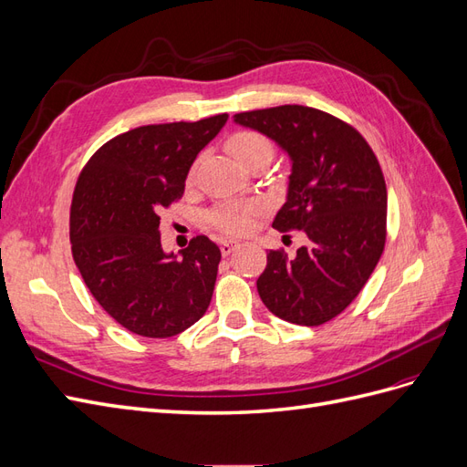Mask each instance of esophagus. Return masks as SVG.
I'll return each mask as SVG.
<instances>
[{
  "mask_svg": "<svg viewBox=\"0 0 467 467\" xmlns=\"http://www.w3.org/2000/svg\"><path fill=\"white\" fill-rule=\"evenodd\" d=\"M239 244L237 242H234V239H222L220 242V251H222V255H230V253L237 247Z\"/></svg>",
  "mask_w": 467,
  "mask_h": 467,
  "instance_id": "1",
  "label": "esophagus"
}]
</instances>
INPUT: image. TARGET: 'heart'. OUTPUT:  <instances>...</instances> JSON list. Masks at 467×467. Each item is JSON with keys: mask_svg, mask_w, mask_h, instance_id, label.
Listing matches in <instances>:
<instances>
[{"mask_svg": "<svg viewBox=\"0 0 467 467\" xmlns=\"http://www.w3.org/2000/svg\"><path fill=\"white\" fill-rule=\"evenodd\" d=\"M225 150H228L234 158L245 165L251 158H255L259 153H271L273 155V144L268 142V138L255 130H237L225 140ZM194 169L189 171V179H192ZM265 208L259 201L249 202H223L218 208L210 212V223L222 234L228 235H244L253 228V222L261 214Z\"/></svg>", "mask_w": 467, "mask_h": 467, "instance_id": "obj_1", "label": "heart"}]
</instances>
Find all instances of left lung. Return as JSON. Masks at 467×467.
<instances>
[{"mask_svg":"<svg viewBox=\"0 0 467 467\" xmlns=\"http://www.w3.org/2000/svg\"><path fill=\"white\" fill-rule=\"evenodd\" d=\"M234 120L288 151V196L273 228L307 237L294 257L266 253L261 300L285 321L327 323L357 298L384 253L388 191L378 158L357 129L319 109L282 105Z\"/></svg>","mask_w":467,"mask_h":467,"instance_id":"1","label":"left lung"}]
</instances>
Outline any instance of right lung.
<instances>
[{"label":"right lung","instance_id":"add662e5","mask_svg":"<svg viewBox=\"0 0 467 467\" xmlns=\"http://www.w3.org/2000/svg\"><path fill=\"white\" fill-rule=\"evenodd\" d=\"M228 115L148 124L99 148L78 177L69 208L72 255L105 312L136 335L165 338L199 321L222 253L206 235L177 259L163 253L160 212L185 192L199 151Z\"/></svg>","mask_w":467,"mask_h":467}]
</instances>
